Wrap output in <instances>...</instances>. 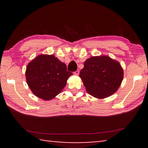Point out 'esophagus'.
I'll return each instance as SVG.
<instances>
[{
	"label": "esophagus",
	"mask_w": 148,
	"mask_h": 148,
	"mask_svg": "<svg viewBox=\"0 0 148 148\" xmlns=\"http://www.w3.org/2000/svg\"><path fill=\"white\" fill-rule=\"evenodd\" d=\"M79 73V71H76V72H74V74L75 75H78Z\"/></svg>",
	"instance_id": "34e87169"
}]
</instances>
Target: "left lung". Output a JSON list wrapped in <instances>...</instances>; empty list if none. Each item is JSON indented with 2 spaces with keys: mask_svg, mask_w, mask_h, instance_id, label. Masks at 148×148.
I'll return each instance as SVG.
<instances>
[{
  "mask_svg": "<svg viewBox=\"0 0 148 148\" xmlns=\"http://www.w3.org/2000/svg\"><path fill=\"white\" fill-rule=\"evenodd\" d=\"M79 77L88 93L104 99L117 91L123 79V70L119 62L109 57L95 56L84 62Z\"/></svg>",
  "mask_w": 148,
  "mask_h": 148,
  "instance_id": "1",
  "label": "left lung"
}]
</instances>
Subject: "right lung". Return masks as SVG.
<instances>
[{
  "label": "right lung",
  "instance_id": "right-lung-1",
  "mask_svg": "<svg viewBox=\"0 0 148 148\" xmlns=\"http://www.w3.org/2000/svg\"><path fill=\"white\" fill-rule=\"evenodd\" d=\"M72 72L53 55H40L27 65V83L34 95L44 101L56 97L64 89Z\"/></svg>",
  "mask_w": 148,
  "mask_h": 148
}]
</instances>
